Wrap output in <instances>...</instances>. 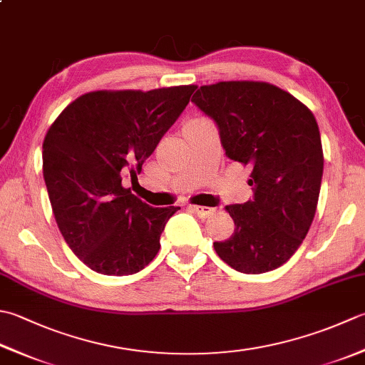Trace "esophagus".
Segmentation results:
<instances>
[{
    "label": "esophagus",
    "mask_w": 365,
    "mask_h": 365,
    "mask_svg": "<svg viewBox=\"0 0 365 365\" xmlns=\"http://www.w3.org/2000/svg\"><path fill=\"white\" fill-rule=\"evenodd\" d=\"M188 209L201 218H210L213 213H215V209H210V207H204V205H190Z\"/></svg>",
    "instance_id": "esophagus-1"
}]
</instances>
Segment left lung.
Masks as SVG:
<instances>
[{
    "instance_id": "left-lung-1",
    "label": "left lung",
    "mask_w": 365,
    "mask_h": 365,
    "mask_svg": "<svg viewBox=\"0 0 365 365\" xmlns=\"http://www.w3.org/2000/svg\"><path fill=\"white\" fill-rule=\"evenodd\" d=\"M191 101L217 123L227 158L252 168L253 197L226 205L235 230L213 244L217 255L242 274L283 266L317 212L324 158L315 117L267 82L204 85Z\"/></svg>"
}]
</instances>
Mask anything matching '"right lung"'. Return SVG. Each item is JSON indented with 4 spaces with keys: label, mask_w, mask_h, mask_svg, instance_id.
<instances>
[{
    "label": "right lung",
    "mask_w": 365,
    "mask_h": 365,
    "mask_svg": "<svg viewBox=\"0 0 365 365\" xmlns=\"http://www.w3.org/2000/svg\"><path fill=\"white\" fill-rule=\"evenodd\" d=\"M196 85L150 91H91L48 128L42 173L50 204L73 253L103 275H133L158 253L180 207H152L123 187L190 103Z\"/></svg>",
    "instance_id": "obj_1"
}]
</instances>
